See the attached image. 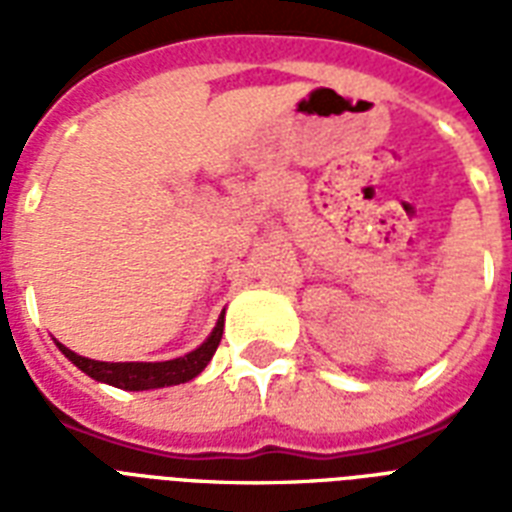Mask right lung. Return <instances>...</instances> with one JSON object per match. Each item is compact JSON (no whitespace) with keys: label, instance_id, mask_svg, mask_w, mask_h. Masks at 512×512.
Returning <instances> with one entry per match:
<instances>
[{"label":"right lung","instance_id":"add662e5","mask_svg":"<svg viewBox=\"0 0 512 512\" xmlns=\"http://www.w3.org/2000/svg\"><path fill=\"white\" fill-rule=\"evenodd\" d=\"M223 324L225 313H220L215 329L209 332V337L201 342L199 348H193L191 353H185L180 358H172V361H95V358H84L79 353H74L71 348H66L63 342L55 340V345L60 348V353L71 361L74 366H79L87 377L98 382H106V385H114V388L122 390H156V388H170V385H180V382H188L193 377H199L204 372V366L212 361L217 345H220V337H223Z\"/></svg>","mask_w":512,"mask_h":512}]
</instances>
